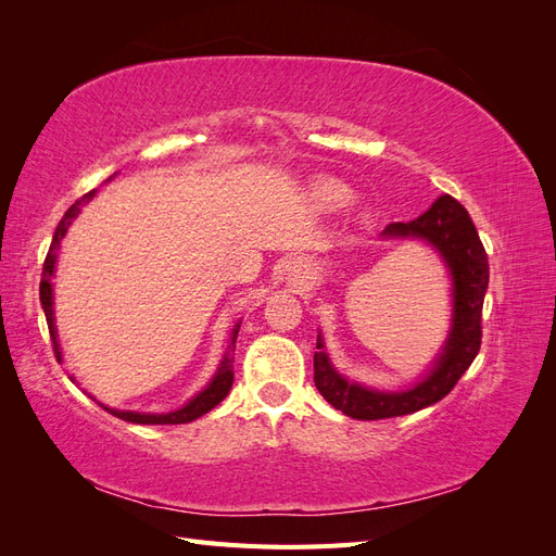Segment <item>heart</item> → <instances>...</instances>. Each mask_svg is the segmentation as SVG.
Segmentation results:
<instances>
[{
  "mask_svg": "<svg viewBox=\"0 0 556 556\" xmlns=\"http://www.w3.org/2000/svg\"><path fill=\"white\" fill-rule=\"evenodd\" d=\"M315 197L319 199V204L327 208H341L350 201V190L339 180H323L317 182Z\"/></svg>",
  "mask_w": 556,
  "mask_h": 556,
  "instance_id": "obj_1",
  "label": "heart"
}]
</instances>
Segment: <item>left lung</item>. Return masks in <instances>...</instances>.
I'll return each mask as SVG.
<instances>
[{"instance_id":"left-lung-1","label":"left lung","mask_w":556,"mask_h":556,"mask_svg":"<svg viewBox=\"0 0 556 556\" xmlns=\"http://www.w3.org/2000/svg\"><path fill=\"white\" fill-rule=\"evenodd\" d=\"M382 237L425 239L441 252L454 285V317L450 339L433 371L406 392H378L348 382L333 371L323 341L313 357L315 387L336 410L355 419H387L422 410L447 396L473 364L482 343V304L490 285V262L473 220L457 199L443 194L427 213L410 223L387 225Z\"/></svg>"}]
</instances>
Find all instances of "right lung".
<instances>
[{"label": "right lung", "mask_w": 556, "mask_h": 556, "mask_svg": "<svg viewBox=\"0 0 556 556\" xmlns=\"http://www.w3.org/2000/svg\"><path fill=\"white\" fill-rule=\"evenodd\" d=\"M94 197V190L83 194L76 204L70 206V211L64 213V217L60 220L58 229H55V237H53V243H50L48 248V255H46V262H43V274H41V285H39V296H41V306H43V313H46V323H48V331H50V341H53V352H55V359L62 362V352H60V343H58V331H55V323H53V285H50V276H53L55 271V260H58V248H60V241L66 233V229H70L74 217L80 213V206L88 204V201ZM239 327L241 323L233 327L231 331V341L227 345V352L225 357L220 362V368H217L215 378L211 380V384L206 387L204 392L197 394L188 406H182L180 410H174V413H166V415H148V413H129V410H111L106 406H102L104 410H109L111 415L125 419V422H131V425H185V422H192V419L206 415L211 408H215L217 403H220L229 390H231V382H233V350H237V336H239ZM74 380V378H72Z\"/></svg>", "instance_id": "1"}]
</instances>
